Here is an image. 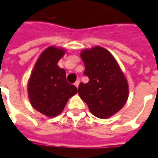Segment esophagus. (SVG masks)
<instances>
[{"instance_id": "34e87169", "label": "esophagus", "mask_w": 158, "mask_h": 158, "mask_svg": "<svg viewBox=\"0 0 158 158\" xmlns=\"http://www.w3.org/2000/svg\"><path fill=\"white\" fill-rule=\"evenodd\" d=\"M79 83H80V81H79V80H77V81H76L74 84H75V86L77 87V88H78V86H79Z\"/></svg>"}]
</instances>
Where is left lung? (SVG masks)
Instances as JSON below:
<instances>
[{
    "label": "left lung",
    "mask_w": 158,
    "mask_h": 158,
    "mask_svg": "<svg viewBox=\"0 0 158 158\" xmlns=\"http://www.w3.org/2000/svg\"><path fill=\"white\" fill-rule=\"evenodd\" d=\"M84 75L89 82H81L78 94L94 116L108 118L121 110L129 96L124 74L110 52L96 46L81 53Z\"/></svg>",
    "instance_id": "8db88e82"
}]
</instances>
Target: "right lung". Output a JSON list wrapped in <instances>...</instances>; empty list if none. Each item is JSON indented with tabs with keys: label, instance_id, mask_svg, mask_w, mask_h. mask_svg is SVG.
<instances>
[{
	"label": "right lung",
	"instance_id": "right-lung-1",
	"mask_svg": "<svg viewBox=\"0 0 158 158\" xmlns=\"http://www.w3.org/2000/svg\"><path fill=\"white\" fill-rule=\"evenodd\" d=\"M64 53L61 48H47L38 58L27 82L31 105L48 117L58 116L68 100L78 91L67 81L66 71L57 65Z\"/></svg>",
	"mask_w": 158,
	"mask_h": 158
}]
</instances>
